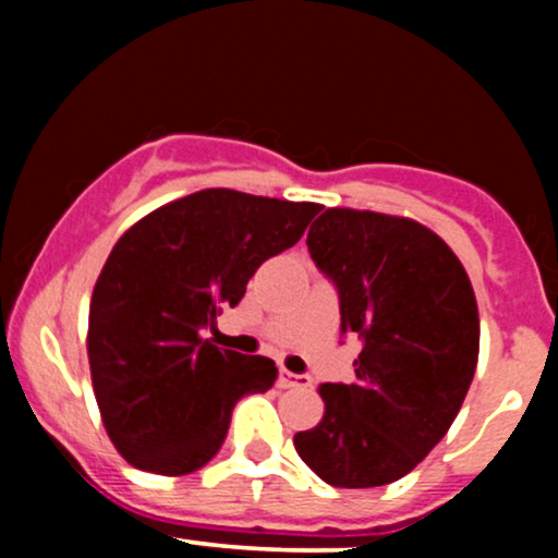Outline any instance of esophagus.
Listing matches in <instances>:
<instances>
[{
    "mask_svg": "<svg viewBox=\"0 0 558 558\" xmlns=\"http://www.w3.org/2000/svg\"><path fill=\"white\" fill-rule=\"evenodd\" d=\"M280 386H283V388H306V386H312V380H310V375L288 373V369L280 367Z\"/></svg>",
    "mask_w": 558,
    "mask_h": 558,
    "instance_id": "obj_1",
    "label": "esophagus"
}]
</instances>
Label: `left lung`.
<instances>
[{"label": "left lung", "mask_w": 558, "mask_h": 558, "mask_svg": "<svg viewBox=\"0 0 558 558\" xmlns=\"http://www.w3.org/2000/svg\"><path fill=\"white\" fill-rule=\"evenodd\" d=\"M306 246L338 288L341 332L362 351L354 383L319 386L323 420L293 446L336 488L388 485L462 409L480 351L475 291L448 243L409 217L325 209Z\"/></svg>", "instance_id": "obj_1"}]
</instances>
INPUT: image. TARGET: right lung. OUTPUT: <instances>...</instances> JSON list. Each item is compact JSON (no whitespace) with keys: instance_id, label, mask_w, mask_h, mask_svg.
Listing matches in <instances>:
<instances>
[{"instance_id":"obj_1","label":"right lung","mask_w":558,"mask_h":558,"mask_svg":"<svg viewBox=\"0 0 558 558\" xmlns=\"http://www.w3.org/2000/svg\"><path fill=\"white\" fill-rule=\"evenodd\" d=\"M317 213L312 202L204 189L120 235L94 286L86 345L101 422L128 464L168 477L202 470L235 401L272 388V360L217 349L202 330Z\"/></svg>"}]
</instances>
